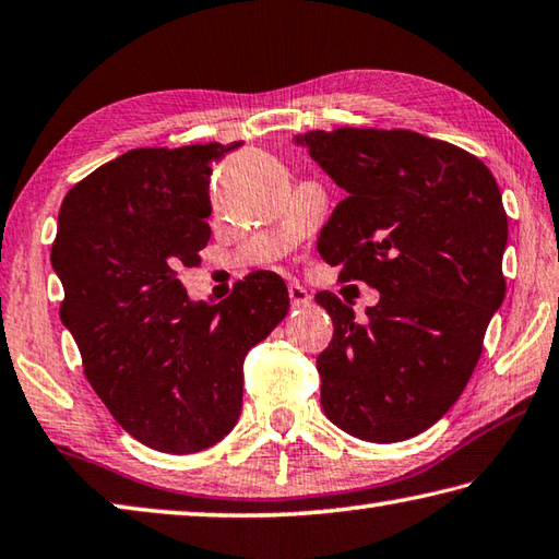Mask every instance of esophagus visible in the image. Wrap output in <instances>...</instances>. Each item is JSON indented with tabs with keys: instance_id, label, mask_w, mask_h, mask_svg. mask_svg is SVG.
Returning <instances> with one entry per match:
<instances>
[{
	"instance_id": "obj_1",
	"label": "esophagus",
	"mask_w": 559,
	"mask_h": 559,
	"mask_svg": "<svg viewBox=\"0 0 559 559\" xmlns=\"http://www.w3.org/2000/svg\"><path fill=\"white\" fill-rule=\"evenodd\" d=\"M288 296H290V306L293 308H308L310 302H312V296L310 293L302 288V286H298V283H290L288 286Z\"/></svg>"
}]
</instances>
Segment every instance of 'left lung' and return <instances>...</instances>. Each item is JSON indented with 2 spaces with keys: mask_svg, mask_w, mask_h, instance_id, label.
<instances>
[{
  "mask_svg": "<svg viewBox=\"0 0 559 559\" xmlns=\"http://www.w3.org/2000/svg\"><path fill=\"white\" fill-rule=\"evenodd\" d=\"M296 144L347 192L320 257L381 293L364 322L334 293L314 296L334 322L322 411L359 440H408L460 399L503 302L501 190L479 158L418 131L342 127Z\"/></svg>",
  "mask_w": 559,
  "mask_h": 559,
  "instance_id": "obj_1",
  "label": "left lung"
}]
</instances>
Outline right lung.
Here are the masks:
<instances>
[{
  "label": "right lung",
  "instance_id": "right-lung-1",
  "mask_svg": "<svg viewBox=\"0 0 559 559\" xmlns=\"http://www.w3.org/2000/svg\"><path fill=\"white\" fill-rule=\"evenodd\" d=\"M237 146L127 151L70 188L58 212L60 320L107 411L158 452H200L235 428L247 352L288 314L271 271L249 273L217 306L180 283L212 235V164Z\"/></svg>",
  "mask_w": 559,
  "mask_h": 559
}]
</instances>
